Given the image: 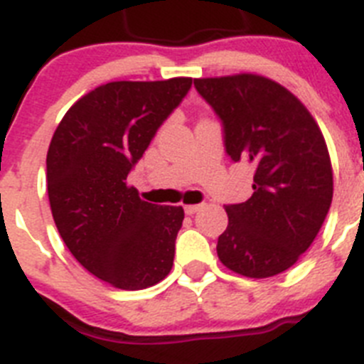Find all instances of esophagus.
I'll use <instances>...</instances> for the list:
<instances>
[{
  "mask_svg": "<svg viewBox=\"0 0 364 364\" xmlns=\"http://www.w3.org/2000/svg\"><path fill=\"white\" fill-rule=\"evenodd\" d=\"M202 208H204V204H188V205H184V211H186V215H195L197 211H200Z\"/></svg>",
  "mask_w": 364,
  "mask_h": 364,
  "instance_id": "obj_1",
  "label": "esophagus"
}]
</instances>
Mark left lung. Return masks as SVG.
<instances>
[{
    "label": "left lung",
    "mask_w": 364,
    "mask_h": 364,
    "mask_svg": "<svg viewBox=\"0 0 364 364\" xmlns=\"http://www.w3.org/2000/svg\"><path fill=\"white\" fill-rule=\"evenodd\" d=\"M195 87L222 120L231 160L253 167L252 197L226 205L218 259L250 279L286 272L332 204V162L319 125L297 96L260 74L195 78Z\"/></svg>",
    "instance_id": "obj_1"
}]
</instances>
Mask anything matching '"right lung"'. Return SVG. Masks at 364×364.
Masks as SVG:
<instances>
[{
    "label": "right lung",
    "mask_w": 364,
    "mask_h": 364,
    "mask_svg": "<svg viewBox=\"0 0 364 364\" xmlns=\"http://www.w3.org/2000/svg\"><path fill=\"white\" fill-rule=\"evenodd\" d=\"M191 82L96 87L65 112L50 140L47 191L58 231L87 272L120 290L149 288L173 268L184 210L142 200L127 175Z\"/></svg>",
    "instance_id": "obj_1"
}]
</instances>
